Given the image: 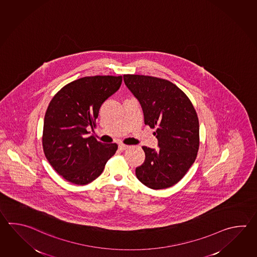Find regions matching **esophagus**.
<instances>
[{"mask_svg": "<svg viewBox=\"0 0 257 257\" xmlns=\"http://www.w3.org/2000/svg\"><path fill=\"white\" fill-rule=\"evenodd\" d=\"M129 147H130L129 146H126V145H123V144H120V145H119V149H120V151L126 150V149H128Z\"/></svg>", "mask_w": 257, "mask_h": 257, "instance_id": "esophagus-1", "label": "esophagus"}]
</instances>
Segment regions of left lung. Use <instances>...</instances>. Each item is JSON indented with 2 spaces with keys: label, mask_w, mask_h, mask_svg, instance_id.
Wrapping results in <instances>:
<instances>
[{
  "label": "left lung",
  "mask_w": 257,
  "mask_h": 257,
  "mask_svg": "<svg viewBox=\"0 0 257 257\" xmlns=\"http://www.w3.org/2000/svg\"><path fill=\"white\" fill-rule=\"evenodd\" d=\"M127 88L140 102L145 124L157 128L158 150L143 147L145 162L136 169L139 181L153 189L178 183L195 162L199 147L197 112L188 96L167 79L123 75Z\"/></svg>",
  "instance_id": "obj_1"
}]
</instances>
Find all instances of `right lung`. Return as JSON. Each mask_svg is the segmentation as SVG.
<instances>
[{
    "label": "right lung",
    "mask_w": 257,
    "mask_h": 257,
    "mask_svg": "<svg viewBox=\"0 0 257 257\" xmlns=\"http://www.w3.org/2000/svg\"><path fill=\"white\" fill-rule=\"evenodd\" d=\"M122 77H84L67 84L47 107L44 119L43 149L52 168L66 180L86 185L102 173L115 154L116 144L104 145L93 137L100 106L120 88Z\"/></svg>",
    "instance_id": "1"
}]
</instances>
